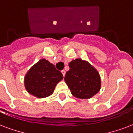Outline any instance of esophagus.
Segmentation results:
<instances>
[{"instance_id": "1", "label": "esophagus", "mask_w": 133, "mask_h": 133, "mask_svg": "<svg viewBox=\"0 0 133 133\" xmlns=\"http://www.w3.org/2000/svg\"><path fill=\"white\" fill-rule=\"evenodd\" d=\"M62 74H63V77H65V70H63L61 71Z\"/></svg>"}]
</instances>
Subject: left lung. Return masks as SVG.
<instances>
[{"label":"left lung","mask_w":133,"mask_h":133,"mask_svg":"<svg viewBox=\"0 0 133 133\" xmlns=\"http://www.w3.org/2000/svg\"><path fill=\"white\" fill-rule=\"evenodd\" d=\"M69 67L70 70L64 79L74 97L89 99L99 91L101 87L99 74L88 62L75 59L70 63Z\"/></svg>","instance_id":"1"}]
</instances>
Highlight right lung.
Here are the masks:
<instances>
[{
	"instance_id": "1",
	"label": "right lung",
	"mask_w": 133,
	"mask_h": 133,
	"mask_svg": "<svg viewBox=\"0 0 133 133\" xmlns=\"http://www.w3.org/2000/svg\"><path fill=\"white\" fill-rule=\"evenodd\" d=\"M63 78L61 72L45 59L40 60L29 70L24 77L26 91L38 98L53 94L55 87Z\"/></svg>"
}]
</instances>
